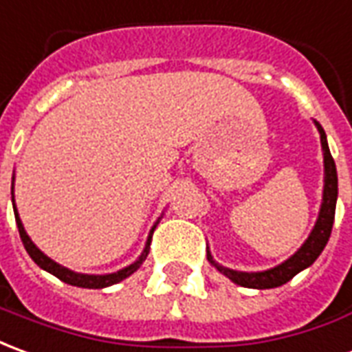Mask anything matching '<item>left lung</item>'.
I'll use <instances>...</instances> for the list:
<instances>
[{"label":"left lung","mask_w":352,"mask_h":352,"mask_svg":"<svg viewBox=\"0 0 352 352\" xmlns=\"http://www.w3.org/2000/svg\"><path fill=\"white\" fill-rule=\"evenodd\" d=\"M315 126L320 134V146H322L324 155V188H322V203L318 210V218L315 221V228L311 229V233L305 239V243L301 244L298 250L292 254L288 260L278 263L275 267L265 269V271H235L220 265L218 261L212 258L210 250H206V258L214 267L220 271L221 275H226L229 280H233L239 286L244 288H256V290H267V288H276L283 286L294 276L301 273L303 269L313 265L315 260L322 254L324 246L328 244V239L331 235V226L336 218V203H338V170L336 163L331 159L328 140H326V132L320 126L318 121H315Z\"/></svg>","instance_id":"left-lung-1"}]
</instances>
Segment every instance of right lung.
<instances>
[{
	"label": "right lung",
	"instance_id": "1",
	"mask_svg": "<svg viewBox=\"0 0 352 352\" xmlns=\"http://www.w3.org/2000/svg\"><path fill=\"white\" fill-rule=\"evenodd\" d=\"M11 195H12V210H14L16 228H19L22 244H24V248H26V252L30 254V258L36 261L37 265L43 269V271L51 273V275H54L56 278H60L62 283L72 284V286H79V288H92V290L108 288V286H111V284H117V283H121V280H124V278H126V276H131L134 271H138L142 263H144L146 258H148L149 244H151V235H153L157 223H159V220H161V218H159V220L153 223V228H151V231H149V235H148V241H146V246H144V250H142V254L138 256V260L132 261L131 265L119 269V271H116V273H106V275H87V273H76V271H72V269L64 267V265H60V263H56L54 260H51V258L39 250L36 244H34V241L30 239L28 233H26V229H24V226H22L21 216H19V210H16V204H14V174H12Z\"/></svg>",
	"mask_w": 352,
	"mask_h": 352
}]
</instances>
